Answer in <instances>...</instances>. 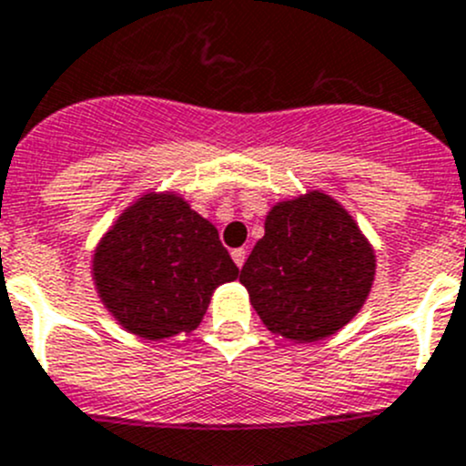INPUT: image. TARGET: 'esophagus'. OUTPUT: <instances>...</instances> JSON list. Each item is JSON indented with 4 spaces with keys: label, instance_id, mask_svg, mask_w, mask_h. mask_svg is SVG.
<instances>
[{
    "label": "esophagus",
    "instance_id": "34e87169",
    "mask_svg": "<svg viewBox=\"0 0 466 466\" xmlns=\"http://www.w3.org/2000/svg\"><path fill=\"white\" fill-rule=\"evenodd\" d=\"M246 257H248L246 248H237V250H232V259L238 268H243V264H246Z\"/></svg>",
    "mask_w": 466,
    "mask_h": 466
}]
</instances>
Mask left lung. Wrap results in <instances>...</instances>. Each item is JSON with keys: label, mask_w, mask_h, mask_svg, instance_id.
<instances>
[{"label": "left lung", "mask_w": 466, "mask_h": 466, "mask_svg": "<svg viewBox=\"0 0 466 466\" xmlns=\"http://www.w3.org/2000/svg\"><path fill=\"white\" fill-rule=\"evenodd\" d=\"M376 279V250L350 211L319 188L278 200L238 282L261 323L311 343L358 316Z\"/></svg>", "instance_id": "obj_1"}]
</instances>
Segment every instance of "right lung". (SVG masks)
<instances>
[{
  "instance_id": "1",
  "label": "right lung",
  "mask_w": 466,
  "mask_h": 466,
  "mask_svg": "<svg viewBox=\"0 0 466 466\" xmlns=\"http://www.w3.org/2000/svg\"><path fill=\"white\" fill-rule=\"evenodd\" d=\"M95 291L113 320L147 341L188 334L211 296L238 278L214 223L179 191L141 193L90 255Z\"/></svg>"
}]
</instances>
